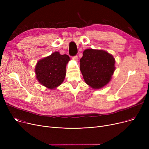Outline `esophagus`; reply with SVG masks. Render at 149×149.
<instances>
[{"label": "esophagus", "instance_id": "esophagus-1", "mask_svg": "<svg viewBox=\"0 0 149 149\" xmlns=\"http://www.w3.org/2000/svg\"><path fill=\"white\" fill-rule=\"evenodd\" d=\"M72 58V60H74L75 61H78V59H79V58H78V56H77L73 57Z\"/></svg>", "mask_w": 149, "mask_h": 149}]
</instances>
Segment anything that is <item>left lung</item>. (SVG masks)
I'll use <instances>...</instances> for the list:
<instances>
[{
	"instance_id": "8db88e82",
	"label": "left lung",
	"mask_w": 149,
	"mask_h": 149,
	"mask_svg": "<svg viewBox=\"0 0 149 149\" xmlns=\"http://www.w3.org/2000/svg\"><path fill=\"white\" fill-rule=\"evenodd\" d=\"M80 62L84 80L93 89L107 84L115 70V59L112 54L102 49H85Z\"/></svg>"
}]
</instances>
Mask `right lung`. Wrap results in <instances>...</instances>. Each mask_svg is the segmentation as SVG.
<instances>
[{"instance_id":"1","label":"right lung","mask_w":149,"mask_h":149,"mask_svg":"<svg viewBox=\"0 0 149 149\" xmlns=\"http://www.w3.org/2000/svg\"><path fill=\"white\" fill-rule=\"evenodd\" d=\"M69 61L68 55H61L57 51L38 60L35 67L37 80L48 89H55L65 80Z\"/></svg>"}]
</instances>
